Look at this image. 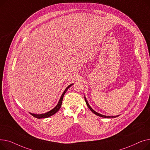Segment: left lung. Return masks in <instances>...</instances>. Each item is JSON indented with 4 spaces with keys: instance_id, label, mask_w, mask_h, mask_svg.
I'll list each match as a JSON object with an SVG mask.
<instances>
[{
    "instance_id": "1",
    "label": "left lung",
    "mask_w": 150,
    "mask_h": 150,
    "mask_svg": "<svg viewBox=\"0 0 150 150\" xmlns=\"http://www.w3.org/2000/svg\"><path fill=\"white\" fill-rule=\"evenodd\" d=\"M84 98H85V102H86V105H87L89 109H90L94 114H95L96 115L98 116H99V117H103V118H114V117H118V116H119V115H117V116H105V115H103V114H100V113H98V112H96V111H94V110L90 107V105H89L88 102V101H87V100H86V98L85 96H84Z\"/></svg>"
}]
</instances>
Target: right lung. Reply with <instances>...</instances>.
Segmentation results:
<instances>
[{"mask_svg": "<svg viewBox=\"0 0 150 150\" xmlns=\"http://www.w3.org/2000/svg\"><path fill=\"white\" fill-rule=\"evenodd\" d=\"M74 83H72L71 85H68L67 88L65 90V91H64V93H62V94L59 100V102L57 104L56 106L53 108L51 110L49 111L48 112H47L45 113H43V114H34V113H31V112H30L31 115L33 116H34V117H36L38 119H42V118H47V117H49L52 115H54V114H56L60 108L61 107V105H62V100H63V98H64V94H65V93L67 92V91L68 90V89L71 86V85H73Z\"/></svg>", "mask_w": 150, "mask_h": 150, "instance_id": "right-lung-1", "label": "right lung"}]
</instances>
